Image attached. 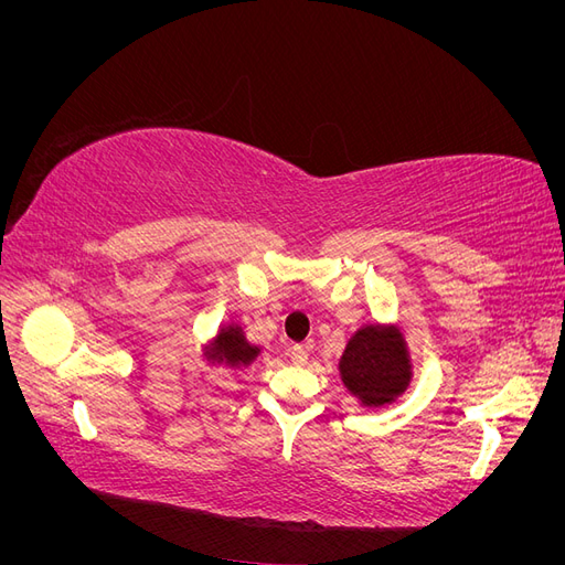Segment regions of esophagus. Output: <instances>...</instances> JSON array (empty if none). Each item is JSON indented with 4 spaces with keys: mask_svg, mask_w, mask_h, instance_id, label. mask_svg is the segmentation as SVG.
Here are the masks:
<instances>
[{
    "mask_svg": "<svg viewBox=\"0 0 565 565\" xmlns=\"http://www.w3.org/2000/svg\"><path fill=\"white\" fill-rule=\"evenodd\" d=\"M289 361H292L297 367H303L306 363H309V353H306L303 347H292L289 349Z\"/></svg>",
    "mask_w": 565,
    "mask_h": 565,
    "instance_id": "esophagus-1",
    "label": "esophagus"
}]
</instances>
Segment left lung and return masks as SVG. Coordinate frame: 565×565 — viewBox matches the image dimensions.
<instances>
[{"mask_svg": "<svg viewBox=\"0 0 565 565\" xmlns=\"http://www.w3.org/2000/svg\"><path fill=\"white\" fill-rule=\"evenodd\" d=\"M339 377L363 407L396 403L413 382V355L398 322H367L347 341Z\"/></svg>", "mask_w": 565, "mask_h": 565, "instance_id": "obj_1", "label": "left lung"}]
</instances>
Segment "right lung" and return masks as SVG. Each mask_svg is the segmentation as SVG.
<instances>
[{
    "mask_svg": "<svg viewBox=\"0 0 565 565\" xmlns=\"http://www.w3.org/2000/svg\"><path fill=\"white\" fill-rule=\"evenodd\" d=\"M262 355V347L247 341L245 328L241 322L221 324L216 334L202 347V358L212 367L243 370L249 367Z\"/></svg>",
    "mask_w": 565,
    "mask_h": 565,
    "instance_id": "obj_1",
    "label": "right lung"
}]
</instances>
